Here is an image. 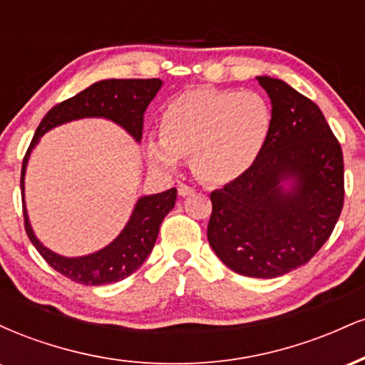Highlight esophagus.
Here are the masks:
<instances>
[{"label": "esophagus", "mask_w": 365, "mask_h": 365, "mask_svg": "<svg viewBox=\"0 0 365 365\" xmlns=\"http://www.w3.org/2000/svg\"><path fill=\"white\" fill-rule=\"evenodd\" d=\"M190 194H194V187L185 185V183H180V185H178V195L180 197H187Z\"/></svg>", "instance_id": "1"}]
</instances>
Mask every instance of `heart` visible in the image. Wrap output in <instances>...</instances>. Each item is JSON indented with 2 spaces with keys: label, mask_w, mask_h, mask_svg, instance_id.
<instances>
[{
  "label": "heart",
  "mask_w": 365,
  "mask_h": 365,
  "mask_svg": "<svg viewBox=\"0 0 365 365\" xmlns=\"http://www.w3.org/2000/svg\"><path fill=\"white\" fill-rule=\"evenodd\" d=\"M271 128L273 111L257 92L192 89L165 104L161 137L148 139L145 156L156 168L173 171L183 154H192L200 178L232 182L254 165Z\"/></svg>",
  "instance_id": "obj_1"
}]
</instances>
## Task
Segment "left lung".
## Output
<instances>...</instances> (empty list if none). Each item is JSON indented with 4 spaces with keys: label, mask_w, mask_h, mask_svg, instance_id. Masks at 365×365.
Instances as JSON below:
<instances>
[{
    "label": "left lung",
    "mask_w": 365,
    "mask_h": 365,
    "mask_svg": "<svg viewBox=\"0 0 365 365\" xmlns=\"http://www.w3.org/2000/svg\"><path fill=\"white\" fill-rule=\"evenodd\" d=\"M273 106L269 139L244 175L211 192L207 240L238 274L278 278L328 240L343 207V154L322 111L279 78L255 77Z\"/></svg>",
    "instance_id": "1"
}]
</instances>
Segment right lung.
<instances>
[{
	"label": "right lung",
	"mask_w": 365,
	"mask_h": 365,
	"mask_svg": "<svg viewBox=\"0 0 365 365\" xmlns=\"http://www.w3.org/2000/svg\"><path fill=\"white\" fill-rule=\"evenodd\" d=\"M161 86L163 81L159 78H108L92 83L86 91L78 92L77 96L56 104L48 111L37 127L31 148L25 154L22 178H20L25 232L44 261L75 283L89 284V287L116 283L139 269L148 255L153 252L163 220L175 206L177 188L139 197L127 225L111 244L92 254L66 257L48 249L36 237L29 221L27 207H25V171L32 149L39 144L41 137L46 132L68 121L82 118L110 120L123 128L133 140L140 142L144 113Z\"/></svg>",
	"instance_id": "add662e5"
}]
</instances>
